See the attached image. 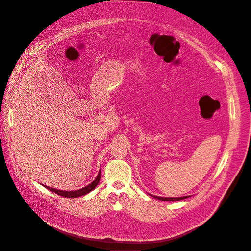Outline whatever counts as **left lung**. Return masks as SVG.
Segmentation results:
<instances>
[{
    "label": "left lung",
    "mask_w": 251,
    "mask_h": 251,
    "mask_svg": "<svg viewBox=\"0 0 251 251\" xmlns=\"http://www.w3.org/2000/svg\"><path fill=\"white\" fill-rule=\"evenodd\" d=\"M150 195L153 196L154 198L161 200V201H179V200L186 199V198L190 197L189 195L188 196H182V197H162V196H155V195H152V194H150Z\"/></svg>",
    "instance_id": "8db88e82"
}]
</instances>
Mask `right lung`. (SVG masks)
<instances>
[{
	"instance_id": "right-lung-1",
	"label": "right lung",
	"mask_w": 251,
	"mask_h": 251,
	"mask_svg": "<svg viewBox=\"0 0 251 251\" xmlns=\"http://www.w3.org/2000/svg\"><path fill=\"white\" fill-rule=\"evenodd\" d=\"M100 179H101V169L99 170L98 175L96 176V178L94 179L93 182H91V183L88 184L87 186H85V187H83V188H81V189H78V190H73V191L59 190V189L52 188V187H49V186H46V185H45V187H46L48 190H50V191H52V192L57 193L58 195H61V196H64V197H68V198H77V197L86 195V194H88L89 192L92 191L93 189H95V187H96V186L98 185V183H99Z\"/></svg>"
}]
</instances>
